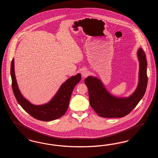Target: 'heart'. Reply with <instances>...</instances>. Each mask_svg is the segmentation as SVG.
I'll use <instances>...</instances> for the list:
<instances>
[{"instance_id":"obj_1","label":"heart","mask_w":158,"mask_h":158,"mask_svg":"<svg viewBox=\"0 0 158 158\" xmlns=\"http://www.w3.org/2000/svg\"><path fill=\"white\" fill-rule=\"evenodd\" d=\"M64 57H65L66 59H69V60H70V59H73V57H72V56H71L70 55H69L68 53H66V54H64Z\"/></svg>"}]
</instances>
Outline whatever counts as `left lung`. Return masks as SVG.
<instances>
[{
	"mask_svg": "<svg viewBox=\"0 0 158 158\" xmlns=\"http://www.w3.org/2000/svg\"><path fill=\"white\" fill-rule=\"evenodd\" d=\"M10 75L12 90L18 104L34 118L45 121L57 119L65 114L73 90L81 79L80 74L72 76L61 85L56 95L49 102L44 105H35L24 98L19 90L15 77L14 58L11 61Z\"/></svg>",
	"mask_w": 158,
	"mask_h": 158,
	"instance_id": "8db88e82",
	"label": "left lung"
}]
</instances>
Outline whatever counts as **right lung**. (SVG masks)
Wrapping results in <instances>:
<instances>
[{
  "mask_svg": "<svg viewBox=\"0 0 158 158\" xmlns=\"http://www.w3.org/2000/svg\"><path fill=\"white\" fill-rule=\"evenodd\" d=\"M139 82L135 92L128 98H116L110 94L99 79L89 76L85 79L92 108L98 115L105 118L123 117L130 113L145 93L148 84L147 61L142 49H139Z\"/></svg>",
  "mask_w": 158,
  "mask_h": 158,
  "instance_id": "right-lung-1",
  "label": "right lung"
}]
</instances>
